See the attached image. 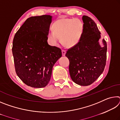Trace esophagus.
I'll use <instances>...</instances> for the list:
<instances>
[{
	"mask_svg": "<svg viewBox=\"0 0 120 120\" xmlns=\"http://www.w3.org/2000/svg\"><path fill=\"white\" fill-rule=\"evenodd\" d=\"M66 51L64 50H62V54L63 56H65V54H66Z\"/></svg>",
	"mask_w": 120,
	"mask_h": 120,
	"instance_id": "obj_1",
	"label": "esophagus"
}]
</instances>
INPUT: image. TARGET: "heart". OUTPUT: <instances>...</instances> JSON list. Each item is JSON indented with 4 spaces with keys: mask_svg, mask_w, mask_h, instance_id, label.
Segmentation results:
<instances>
[{
    "mask_svg": "<svg viewBox=\"0 0 120 120\" xmlns=\"http://www.w3.org/2000/svg\"><path fill=\"white\" fill-rule=\"evenodd\" d=\"M53 30L48 33V41L51 45L57 46L61 42L67 48H71L79 42L84 31V24L79 19L62 18L52 25Z\"/></svg>",
    "mask_w": 120,
    "mask_h": 120,
    "instance_id": "obj_1",
    "label": "heart"
}]
</instances>
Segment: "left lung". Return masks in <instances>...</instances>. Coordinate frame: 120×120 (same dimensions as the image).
I'll list each match as a JSON object with an SVG mask.
<instances>
[{"label":"left lung","instance_id":"obj_1","mask_svg":"<svg viewBox=\"0 0 120 120\" xmlns=\"http://www.w3.org/2000/svg\"><path fill=\"white\" fill-rule=\"evenodd\" d=\"M84 31L79 42L67 50L69 70L71 79L81 86L94 82L104 70L106 61L107 44L103 38L102 46L98 40L101 33L95 22L88 16L82 17Z\"/></svg>","mask_w":120,"mask_h":120}]
</instances>
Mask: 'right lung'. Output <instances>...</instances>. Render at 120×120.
Wrapping results in <instances>:
<instances>
[{
  "label": "right lung",
  "mask_w": 120,
  "mask_h": 120,
  "mask_svg": "<svg viewBox=\"0 0 120 120\" xmlns=\"http://www.w3.org/2000/svg\"><path fill=\"white\" fill-rule=\"evenodd\" d=\"M52 16H32L14 36L12 52L16 73L28 86L42 88L49 82L52 68L62 56L60 48L48 44Z\"/></svg>",
  "instance_id": "obj_1"
}]
</instances>
